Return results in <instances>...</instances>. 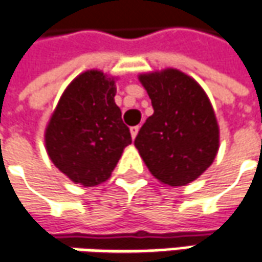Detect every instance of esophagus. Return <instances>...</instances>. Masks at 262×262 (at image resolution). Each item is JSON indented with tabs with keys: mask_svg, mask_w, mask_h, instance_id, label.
Returning <instances> with one entry per match:
<instances>
[{
	"mask_svg": "<svg viewBox=\"0 0 262 262\" xmlns=\"http://www.w3.org/2000/svg\"><path fill=\"white\" fill-rule=\"evenodd\" d=\"M137 132H139V126H132V127H130V135H132V137H133V139L137 136Z\"/></svg>",
	"mask_w": 262,
	"mask_h": 262,
	"instance_id": "34e87169",
	"label": "esophagus"
}]
</instances>
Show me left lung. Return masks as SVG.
Listing matches in <instances>:
<instances>
[{
  "instance_id": "left-lung-1",
  "label": "left lung",
  "mask_w": 262,
  "mask_h": 262,
  "mask_svg": "<svg viewBox=\"0 0 262 262\" xmlns=\"http://www.w3.org/2000/svg\"><path fill=\"white\" fill-rule=\"evenodd\" d=\"M139 79L155 113L140 127L135 146L157 180L171 187L193 182L219 150V125L207 95L177 69Z\"/></svg>"
}]
</instances>
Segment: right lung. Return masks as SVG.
I'll return each mask as SVG.
<instances>
[{
    "instance_id": "obj_1",
    "label": "right lung",
    "mask_w": 262,
    "mask_h": 262,
    "mask_svg": "<svg viewBox=\"0 0 262 262\" xmlns=\"http://www.w3.org/2000/svg\"><path fill=\"white\" fill-rule=\"evenodd\" d=\"M115 95V80L88 71L67 88L49 120V157L76 184L92 187L106 182L132 143Z\"/></svg>"
}]
</instances>
